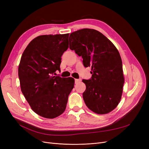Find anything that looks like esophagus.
<instances>
[{
	"instance_id": "obj_1",
	"label": "esophagus",
	"mask_w": 149,
	"mask_h": 149,
	"mask_svg": "<svg viewBox=\"0 0 149 149\" xmlns=\"http://www.w3.org/2000/svg\"><path fill=\"white\" fill-rule=\"evenodd\" d=\"M74 81H75V84H77L81 81V79H75Z\"/></svg>"
}]
</instances>
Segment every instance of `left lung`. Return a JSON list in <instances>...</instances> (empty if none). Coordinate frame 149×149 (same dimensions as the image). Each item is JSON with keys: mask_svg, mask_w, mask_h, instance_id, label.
<instances>
[{"mask_svg": "<svg viewBox=\"0 0 149 149\" xmlns=\"http://www.w3.org/2000/svg\"><path fill=\"white\" fill-rule=\"evenodd\" d=\"M70 48L83 58L85 67L91 66V78L83 79L86 105L99 114H107L119 103L124 78L123 63L118 49L102 33L83 29L71 33Z\"/></svg>", "mask_w": 149, "mask_h": 149, "instance_id": "1", "label": "left lung"}]
</instances>
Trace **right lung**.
I'll use <instances>...</instances> for the list:
<instances>
[{
  "label": "right lung",
  "instance_id": "obj_1",
  "mask_svg": "<svg viewBox=\"0 0 149 149\" xmlns=\"http://www.w3.org/2000/svg\"><path fill=\"white\" fill-rule=\"evenodd\" d=\"M69 33L40 35L30 42L19 66L21 91L31 109L45 118L63 113L74 88L73 78L56 75L61 56L68 48Z\"/></svg>",
  "mask_w": 149,
  "mask_h": 149
}]
</instances>
